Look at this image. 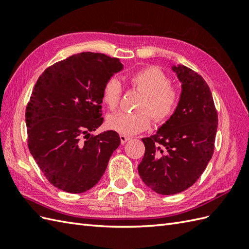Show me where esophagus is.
<instances>
[{"mask_svg":"<svg viewBox=\"0 0 249 249\" xmlns=\"http://www.w3.org/2000/svg\"><path fill=\"white\" fill-rule=\"evenodd\" d=\"M120 139H121V143L122 144H124V143H126V142H127L128 140H130L131 138L129 136H126V135H120Z\"/></svg>","mask_w":249,"mask_h":249,"instance_id":"1","label":"esophagus"}]
</instances>
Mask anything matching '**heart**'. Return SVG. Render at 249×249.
I'll return each instance as SVG.
<instances>
[{"label": "heart", "instance_id": "heart-1", "mask_svg": "<svg viewBox=\"0 0 249 249\" xmlns=\"http://www.w3.org/2000/svg\"><path fill=\"white\" fill-rule=\"evenodd\" d=\"M131 88L143 93L136 112H119L109 116L108 125L122 135H135L146 129L152 118L155 123H163L171 118L179 102L178 89L170 84V79L160 68L147 66L128 76ZM122 86L116 78L108 79L102 89V98L110 110L119 108Z\"/></svg>", "mask_w": 249, "mask_h": 249}]
</instances>
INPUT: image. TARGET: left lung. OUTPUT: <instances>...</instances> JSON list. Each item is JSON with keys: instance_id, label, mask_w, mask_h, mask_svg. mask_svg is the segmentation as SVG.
I'll return each mask as SVG.
<instances>
[{"instance_id": "left-lung-1", "label": "left lung", "mask_w": 249, "mask_h": 249, "mask_svg": "<svg viewBox=\"0 0 249 249\" xmlns=\"http://www.w3.org/2000/svg\"><path fill=\"white\" fill-rule=\"evenodd\" d=\"M182 94L176 112L155 135L143 138L139 176L155 193L174 195L197 182L213 156L218 115L204 79L190 68L173 66Z\"/></svg>"}]
</instances>
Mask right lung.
Masks as SVG:
<instances>
[{
  "instance_id": "obj_1",
  "label": "right lung",
  "mask_w": 249,
  "mask_h": 249,
  "mask_svg": "<svg viewBox=\"0 0 249 249\" xmlns=\"http://www.w3.org/2000/svg\"><path fill=\"white\" fill-rule=\"evenodd\" d=\"M122 68L119 59L82 52L39 76L25 110L28 145L53 186L81 194L104 176L120 137L114 130L89 133L104 122V84Z\"/></svg>"
}]
</instances>
